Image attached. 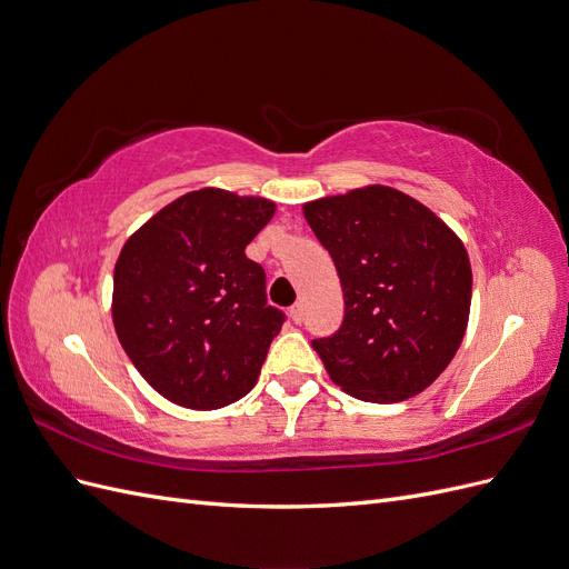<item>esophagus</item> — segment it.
<instances>
[{
	"instance_id": "esophagus-1",
	"label": "esophagus",
	"mask_w": 569,
	"mask_h": 569,
	"mask_svg": "<svg viewBox=\"0 0 569 569\" xmlns=\"http://www.w3.org/2000/svg\"><path fill=\"white\" fill-rule=\"evenodd\" d=\"M289 318L299 325V322L303 320V306H301V303H295V306H291V308H289Z\"/></svg>"
}]
</instances>
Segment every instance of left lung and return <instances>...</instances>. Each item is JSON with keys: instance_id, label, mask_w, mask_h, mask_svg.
<instances>
[{"instance_id": "1", "label": "left lung", "mask_w": 569, "mask_h": 569, "mask_svg": "<svg viewBox=\"0 0 569 569\" xmlns=\"http://www.w3.org/2000/svg\"><path fill=\"white\" fill-rule=\"evenodd\" d=\"M303 216L343 291L341 327L313 339L332 382L370 403L425 391L468 330L472 268L458 234L385 184L308 201Z\"/></svg>"}]
</instances>
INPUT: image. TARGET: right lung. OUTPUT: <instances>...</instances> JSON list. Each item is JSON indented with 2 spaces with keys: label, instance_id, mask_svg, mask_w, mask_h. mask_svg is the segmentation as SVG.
I'll list each match as a JSON object with an SVG mask.
<instances>
[{
  "label": "right lung",
  "instance_id": "right-lung-1",
  "mask_svg": "<svg viewBox=\"0 0 569 569\" xmlns=\"http://www.w3.org/2000/svg\"><path fill=\"white\" fill-rule=\"evenodd\" d=\"M274 213L263 197L203 187L151 216L120 249L113 327L168 401L216 410L247 396L284 313L244 249Z\"/></svg>",
  "mask_w": 569,
  "mask_h": 569
}]
</instances>
